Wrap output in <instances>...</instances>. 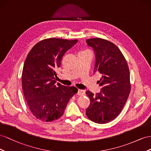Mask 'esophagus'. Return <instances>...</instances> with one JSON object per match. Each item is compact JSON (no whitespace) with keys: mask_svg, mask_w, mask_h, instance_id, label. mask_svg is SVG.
Instances as JSON below:
<instances>
[{"mask_svg":"<svg viewBox=\"0 0 151 151\" xmlns=\"http://www.w3.org/2000/svg\"><path fill=\"white\" fill-rule=\"evenodd\" d=\"M77 94H78V96H83V95H85V91L83 90L78 89V92H77Z\"/></svg>","mask_w":151,"mask_h":151,"instance_id":"obj_1","label":"esophagus"}]
</instances>
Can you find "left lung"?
I'll return each instance as SVG.
<instances>
[{
    "label": "left lung",
    "mask_w": 151,
    "mask_h": 151,
    "mask_svg": "<svg viewBox=\"0 0 151 151\" xmlns=\"http://www.w3.org/2000/svg\"><path fill=\"white\" fill-rule=\"evenodd\" d=\"M95 51L96 62L93 71L99 73L101 92L86 94L90 104L86 115L91 121L104 124L114 119L125 105L131 90L130 71L127 62L118 47L101 38L87 40Z\"/></svg>",
    "instance_id": "1"
}]
</instances>
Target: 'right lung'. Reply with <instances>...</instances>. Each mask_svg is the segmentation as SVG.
Returning a JSON list of instances; mask_svg holds the SVG:
<instances>
[{
    "mask_svg": "<svg viewBox=\"0 0 151 151\" xmlns=\"http://www.w3.org/2000/svg\"><path fill=\"white\" fill-rule=\"evenodd\" d=\"M78 40L50 38L38 42L29 51L23 66L22 87L29 108L44 122L63 116L70 99L78 92L75 87L55 85V70L63 55Z\"/></svg>",
    "mask_w": 151,
    "mask_h": 151,
    "instance_id": "1",
    "label": "right lung"
}]
</instances>
